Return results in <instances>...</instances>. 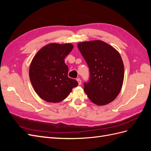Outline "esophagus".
Instances as JSON below:
<instances>
[{"mask_svg": "<svg viewBox=\"0 0 151 151\" xmlns=\"http://www.w3.org/2000/svg\"><path fill=\"white\" fill-rule=\"evenodd\" d=\"M77 81L78 82V84L80 86V85H81V83H82V82H81V80L79 79V78H78V79H77Z\"/></svg>", "mask_w": 151, "mask_h": 151, "instance_id": "34e87169", "label": "esophagus"}]
</instances>
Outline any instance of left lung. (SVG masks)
Here are the masks:
<instances>
[{"label":"left lung","instance_id":"obj_1","mask_svg":"<svg viewBox=\"0 0 151 151\" xmlns=\"http://www.w3.org/2000/svg\"><path fill=\"white\" fill-rule=\"evenodd\" d=\"M90 71V79L84 83L89 99L99 106L112 102L119 94L124 79V65L120 54L101 40L77 44Z\"/></svg>","mask_w":151,"mask_h":151}]
</instances>
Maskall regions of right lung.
I'll list each match as a JSON object with an SVG mask.
<instances>
[{
  "label": "right lung",
  "mask_w": 151,
  "mask_h": 151,
  "mask_svg": "<svg viewBox=\"0 0 151 151\" xmlns=\"http://www.w3.org/2000/svg\"><path fill=\"white\" fill-rule=\"evenodd\" d=\"M74 48L71 43H49L33 57L29 66L30 81L40 98L48 103L64 100L78 83L68 77L64 59Z\"/></svg>",
  "instance_id": "obj_1"
}]
</instances>
